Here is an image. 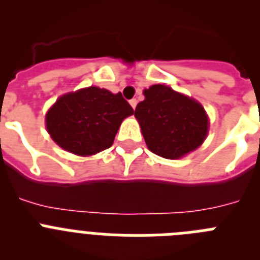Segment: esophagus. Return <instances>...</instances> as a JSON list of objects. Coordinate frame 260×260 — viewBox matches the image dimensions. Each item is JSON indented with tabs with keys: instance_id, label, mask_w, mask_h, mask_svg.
I'll use <instances>...</instances> for the list:
<instances>
[{
	"instance_id": "34e87169",
	"label": "esophagus",
	"mask_w": 260,
	"mask_h": 260,
	"mask_svg": "<svg viewBox=\"0 0 260 260\" xmlns=\"http://www.w3.org/2000/svg\"><path fill=\"white\" fill-rule=\"evenodd\" d=\"M137 104H138L137 99H132V100H130V105L133 107V109H135V108H137Z\"/></svg>"
}]
</instances>
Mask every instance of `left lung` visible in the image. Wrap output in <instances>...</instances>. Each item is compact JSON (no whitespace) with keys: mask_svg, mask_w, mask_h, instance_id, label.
<instances>
[{"mask_svg":"<svg viewBox=\"0 0 260 260\" xmlns=\"http://www.w3.org/2000/svg\"><path fill=\"white\" fill-rule=\"evenodd\" d=\"M135 118L151 152L164 158H180L197 150L208 134V117L197 100L164 84L143 91Z\"/></svg>","mask_w":260,"mask_h":260,"instance_id":"8db88e82","label":"left lung"}]
</instances>
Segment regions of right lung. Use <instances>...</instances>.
Masks as SVG:
<instances>
[{
    "mask_svg": "<svg viewBox=\"0 0 260 260\" xmlns=\"http://www.w3.org/2000/svg\"><path fill=\"white\" fill-rule=\"evenodd\" d=\"M130 107L121 92L91 86L62 95L45 114L50 138L61 148L91 156L109 148Z\"/></svg>",
    "mask_w": 260,
    "mask_h": 260,
    "instance_id": "obj_1",
    "label": "right lung"
}]
</instances>
